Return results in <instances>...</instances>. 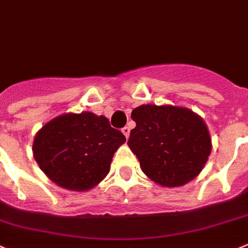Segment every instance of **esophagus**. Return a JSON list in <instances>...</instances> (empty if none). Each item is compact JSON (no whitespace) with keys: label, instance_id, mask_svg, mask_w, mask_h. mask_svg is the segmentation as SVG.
Returning <instances> with one entry per match:
<instances>
[{"label":"esophagus","instance_id":"34e87169","mask_svg":"<svg viewBox=\"0 0 248 248\" xmlns=\"http://www.w3.org/2000/svg\"><path fill=\"white\" fill-rule=\"evenodd\" d=\"M122 133H124V137L128 138V136H129V127H124V128H122Z\"/></svg>","mask_w":248,"mask_h":248}]
</instances>
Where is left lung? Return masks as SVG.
<instances>
[{"label":"left lung","mask_w":248,"mask_h":248,"mask_svg":"<svg viewBox=\"0 0 248 248\" xmlns=\"http://www.w3.org/2000/svg\"><path fill=\"white\" fill-rule=\"evenodd\" d=\"M136 127L128 147L140 169L163 187H180L197 177L212 152L202 117L184 106L140 105L131 113Z\"/></svg>","instance_id":"left-lung-1"}]
</instances>
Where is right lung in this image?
<instances>
[{
    "label": "right lung",
    "mask_w": 248,
    "mask_h": 248,
    "mask_svg": "<svg viewBox=\"0 0 248 248\" xmlns=\"http://www.w3.org/2000/svg\"><path fill=\"white\" fill-rule=\"evenodd\" d=\"M124 142L126 137L103 115L67 112L36 132L33 155L41 171L57 186L84 192L105 179L113 154Z\"/></svg>",
    "instance_id": "add662e5"
}]
</instances>
